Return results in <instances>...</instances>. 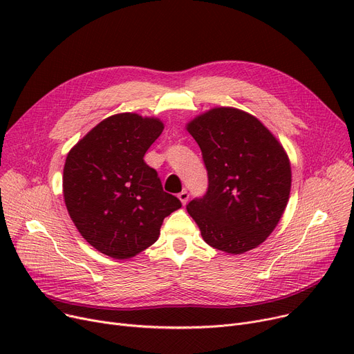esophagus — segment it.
<instances>
[{
  "label": "esophagus",
  "mask_w": 354,
  "mask_h": 354,
  "mask_svg": "<svg viewBox=\"0 0 354 354\" xmlns=\"http://www.w3.org/2000/svg\"><path fill=\"white\" fill-rule=\"evenodd\" d=\"M178 198L180 199V202L183 203V205H187V202L189 199V192L188 191H182L178 194Z\"/></svg>",
  "instance_id": "34e87169"
}]
</instances>
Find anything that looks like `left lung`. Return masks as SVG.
Returning a JSON list of instances; mask_svg holds the SVG:
<instances>
[{
    "mask_svg": "<svg viewBox=\"0 0 354 354\" xmlns=\"http://www.w3.org/2000/svg\"><path fill=\"white\" fill-rule=\"evenodd\" d=\"M208 172V189L187 209L208 245L243 254L267 239L291 188L284 147L245 111L215 107L188 123Z\"/></svg>",
    "mask_w": 354,
    "mask_h": 354,
    "instance_id": "obj_1",
    "label": "left lung"
}]
</instances>
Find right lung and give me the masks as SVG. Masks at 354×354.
Returning <instances> with one entry per match:
<instances>
[{
	"mask_svg": "<svg viewBox=\"0 0 354 354\" xmlns=\"http://www.w3.org/2000/svg\"><path fill=\"white\" fill-rule=\"evenodd\" d=\"M162 130L159 119L119 113L93 127L67 155L63 194L70 218L91 247L111 258L151 247L163 219L182 207L143 159Z\"/></svg>",
	"mask_w": 354,
	"mask_h": 354,
	"instance_id": "obj_1",
	"label": "right lung"
}]
</instances>
